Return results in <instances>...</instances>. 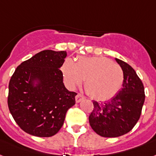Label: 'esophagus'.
Masks as SVG:
<instances>
[{
  "label": "esophagus",
  "instance_id": "34e87169",
  "mask_svg": "<svg viewBox=\"0 0 156 156\" xmlns=\"http://www.w3.org/2000/svg\"><path fill=\"white\" fill-rule=\"evenodd\" d=\"M84 98H85V97H84V96H83L82 94L78 93L76 96V102L80 103V101H82V100H83Z\"/></svg>",
  "mask_w": 156,
  "mask_h": 156
}]
</instances>
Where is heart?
I'll return each mask as SVG.
<instances>
[{
  "label": "heart",
  "mask_w": 156,
  "mask_h": 156,
  "mask_svg": "<svg viewBox=\"0 0 156 156\" xmlns=\"http://www.w3.org/2000/svg\"><path fill=\"white\" fill-rule=\"evenodd\" d=\"M61 71L69 87L74 88L85 80L84 87L87 93L100 100L113 97L124 80L121 67L105 57H80L76 64L66 59Z\"/></svg>",
  "instance_id": "b5f03b06"
}]
</instances>
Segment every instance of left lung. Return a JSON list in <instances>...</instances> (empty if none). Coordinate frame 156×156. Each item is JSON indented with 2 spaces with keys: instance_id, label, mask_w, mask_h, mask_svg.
<instances>
[{
  "instance_id": "8db88e82",
  "label": "left lung",
  "mask_w": 156,
  "mask_h": 156,
  "mask_svg": "<svg viewBox=\"0 0 156 156\" xmlns=\"http://www.w3.org/2000/svg\"><path fill=\"white\" fill-rule=\"evenodd\" d=\"M124 74L123 87L108 101H93L90 126L103 137H118L129 132L140 119L144 103V87L132 67L115 58Z\"/></svg>"
}]
</instances>
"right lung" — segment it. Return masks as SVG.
Wrapping results in <instances>:
<instances>
[{
    "mask_svg": "<svg viewBox=\"0 0 156 156\" xmlns=\"http://www.w3.org/2000/svg\"><path fill=\"white\" fill-rule=\"evenodd\" d=\"M65 51L44 50L16 69L9 83L8 106L18 126L37 137L56 135L64 124L67 111L76 103V92L63 83ZM39 80L37 86L34 80Z\"/></svg>",
    "mask_w": 156,
    "mask_h": 156,
    "instance_id": "right-lung-1",
    "label": "right lung"
}]
</instances>
